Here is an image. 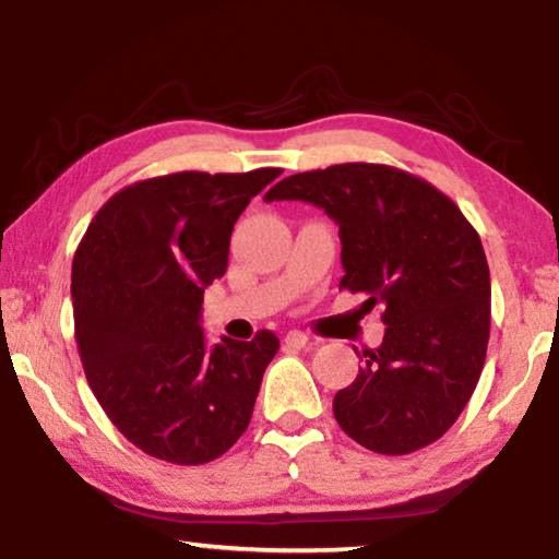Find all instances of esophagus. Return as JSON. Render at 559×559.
I'll use <instances>...</instances> for the list:
<instances>
[{
    "instance_id": "esophagus-1",
    "label": "esophagus",
    "mask_w": 559,
    "mask_h": 559,
    "mask_svg": "<svg viewBox=\"0 0 559 559\" xmlns=\"http://www.w3.org/2000/svg\"><path fill=\"white\" fill-rule=\"evenodd\" d=\"M283 345L290 347V349H300L308 345V335L300 333V330H290V333L283 337Z\"/></svg>"
}]
</instances>
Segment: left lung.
I'll return each mask as SVG.
<instances>
[{"label":"left lung","instance_id":"left-lung-1","mask_svg":"<svg viewBox=\"0 0 559 559\" xmlns=\"http://www.w3.org/2000/svg\"><path fill=\"white\" fill-rule=\"evenodd\" d=\"M300 200L340 226V288L382 306L384 340L333 400L347 437L374 453L429 447L476 390L490 335V273L478 231L447 194L404 169L345 163L281 179L263 197Z\"/></svg>","mask_w":559,"mask_h":559}]
</instances>
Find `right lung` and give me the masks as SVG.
Returning a JSON list of instances; mask_svg holds the SVG:
<instances>
[{"mask_svg": "<svg viewBox=\"0 0 559 559\" xmlns=\"http://www.w3.org/2000/svg\"><path fill=\"white\" fill-rule=\"evenodd\" d=\"M281 175L175 173L100 206L75 249L71 298L83 372L140 451L177 466L219 459L246 431L278 337L206 345L204 288L229 263L234 224Z\"/></svg>", "mask_w": 559, "mask_h": 559, "instance_id": "1", "label": "right lung"}]
</instances>
